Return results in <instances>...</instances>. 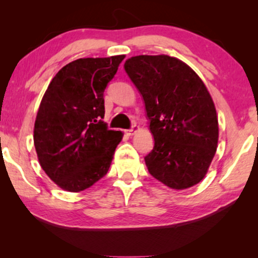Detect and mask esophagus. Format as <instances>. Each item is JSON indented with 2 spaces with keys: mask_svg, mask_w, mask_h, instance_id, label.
Segmentation results:
<instances>
[{
  "mask_svg": "<svg viewBox=\"0 0 258 258\" xmlns=\"http://www.w3.org/2000/svg\"><path fill=\"white\" fill-rule=\"evenodd\" d=\"M137 130H139V126H137V125H133L132 128L124 130V133H125L128 136H132V135H134V134H135V133L137 132Z\"/></svg>",
  "mask_w": 258,
  "mask_h": 258,
  "instance_id": "obj_1",
  "label": "esophagus"
}]
</instances>
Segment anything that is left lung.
<instances>
[{
    "instance_id": "1",
    "label": "left lung",
    "mask_w": 258,
    "mask_h": 258,
    "mask_svg": "<svg viewBox=\"0 0 258 258\" xmlns=\"http://www.w3.org/2000/svg\"><path fill=\"white\" fill-rule=\"evenodd\" d=\"M124 69L146 104L155 143L144 157L150 175L172 189L202 181L216 153L218 121L197 74L168 55H140Z\"/></svg>"
}]
</instances>
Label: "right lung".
I'll use <instances>...</instances> for the list:
<instances>
[{"instance_id":"add662e5","label":"right lung","mask_w":258,"mask_h":258,"mask_svg":"<svg viewBox=\"0 0 258 258\" xmlns=\"http://www.w3.org/2000/svg\"><path fill=\"white\" fill-rule=\"evenodd\" d=\"M124 55L79 58L51 80L35 121L34 144L43 170L77 192L107 175L122 133L108 129L104 90Z\"/></svg>"}]
</instances>
